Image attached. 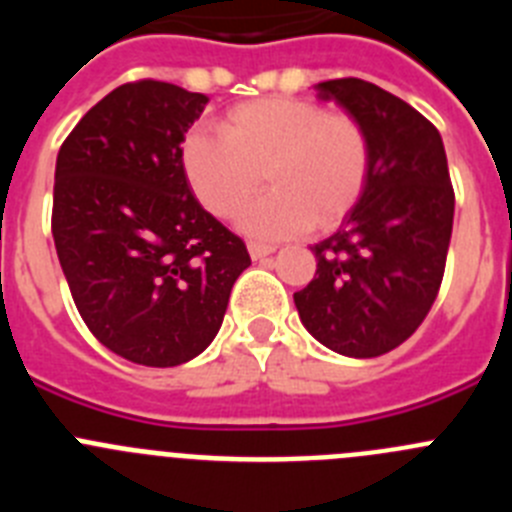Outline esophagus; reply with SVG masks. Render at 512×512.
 <instances>
[{
    "mask_svg": "<svg viewBox=\"0 0 512 512\" xmlns=\"http://www.w3.org/2000/svg\"><path fill=\"white\" fill-rule=\"evenodd\" d=\"M248 253H251L253 261H261V259H266V256H271V253H274V246H266V243L251 241V243H248Z\"/></svg>",
    "mask_w": 512,
    "mask_h": 512,
    "instance_id": "34e87169",
    "label": "esophagus"
}]
</instances>
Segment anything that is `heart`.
<instances>
[{
	"label": "heart",
	"mask_w": 512,
	"mask_h": 512,
	"mask_svg": "<svg viewBox=\"0 0 512 512\" xmlns=\"http://www.w3.org/2000/svg\"><path fill=\"white\" fill-rule=\"evenodd\" d=\"M189 187L205 210L235 217L266 182L271 192L248 207L241 225L256 238L336 228L359 205L372 174L364 122L320 102L266 97L235 104L220 133L200 130L182 146Z\"/></svg>",
	"instance_id": "obj_1"
}]
</instances>
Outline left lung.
<instances>
[{
    "instance_id": "obj_1",
    "label": "left lung",
    "mask_w": 512,
    "mask_h": 512,
    "mask_svg": "<svg viewBox=\"0 0 512 512\" xmlns=\"http://www.w3.org/2000/svg\"><path fill=\"white\" fill-rule=\"evenodd\" d=\"M315 89L364 122L372 174L341 228L310 248L318 269L295 292V305L330 351L372 359L408 341L436 300L454 187L441 135L408 102L364 79L320 81Z\"/></svg>"
}]
</instances>
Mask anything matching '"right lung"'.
Masks as SVG:
<instances>
[{
  "mask_svg": "<svg viewBox=\"0 0 512 512\" xmlns=\"http://www.w3.org/2000/svg\"><path fill=\"white\" fill-rule=\"evenodd\" d=\"M207 97L130 81L99 99L63 140L53 241L76 310L102 346L143 366L200 356L251 266L246 243L192 194L184 133Z\"/></svg>",
  "mask_w": 512,
  "mask_h": 512,
  "instance_id": "1",
  "label": "right lung"
}]
</instances>
